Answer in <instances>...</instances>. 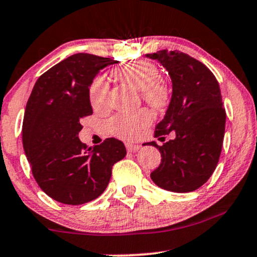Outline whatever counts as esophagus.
<instances>
[{
    "label": "esophagus",
    "instance_id": "obj_1",
    "mask_svg": "<svg viewBox=\"0 0 257 257\" xmlns=\"http://www.w3.org/2000/svg\"><path fill=\"white\" fill-rule=\"evenodd\" d=\"M126 149H127L128 153H136L141 149V146H138V144L126 143Z\"/></svg>",
    "mask_w": 257,
    "mask_h": 257
}]
</instances>
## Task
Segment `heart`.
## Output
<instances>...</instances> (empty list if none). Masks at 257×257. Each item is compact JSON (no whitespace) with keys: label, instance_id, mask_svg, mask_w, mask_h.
Segmentation results:
<instances>
[{"label":"heart","instance_id":"1","mask_svg":"<svg viewBox=\"0 0 257 257\" xmlns=\"http://www.w3.org/2000/svg\"><path fill=\"white\" fill-rule=\"evenodd\" d=\"M113 75L117 80L127 84L137 91L152 107L160 108L168 99V87L165 81L159 79V69L146 60H137L125 63L114 69ZM109 98V85L103 77L95 78L90 86V102L95 109H104ZM153 121L150 111L142 109L130 114H117L108 121V130L111 135L123 140H135Z\"/></svg>","mask_w":257,"mask_h":257}]
</instances>
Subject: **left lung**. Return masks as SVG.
Instances as JSON below:
<instances>
[{
  "label": "left lung",
  "mask_w": 257,
  "mask_h": 257,
  "mask_svg": "<svg viewBox=\"0 0 257 257\" xmlns=\"http://www.w3.org/2000/svg\"><path fill=\"white\" fill-rule=\"evenodd\" d=\"M146 56L161 63L172 81L170 104L155 136L164 141L162 136H174L162 147L147 143L158 148L162 158L150 178L167 191H195L212 176L221 154L226 113L219 83L209 68L188 54L159 50Z\"/></svg>",
  "instance_id": "8db88e82"
}]
</instances>
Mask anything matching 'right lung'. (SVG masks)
<instances>
[{"label": "right lung", "mask_w": 257, "mask_h": 257, "mask_svg": "<svg viewBox=\"0 0 257 257\" xmlns=\"http://www.w3.org/2000/svg\"><path fill=\"white\" fill-rule=\"evenodd\" d=\"M116 60L74 54L36 81L23 122V146L36 182L60 203H87L103 194L111 167L125 158L121 141L107 138L89 148L78 134L81 117L91 115L90 86Z\"/></svg>", "instance_id": "right-lung-1"}]
</instances>
